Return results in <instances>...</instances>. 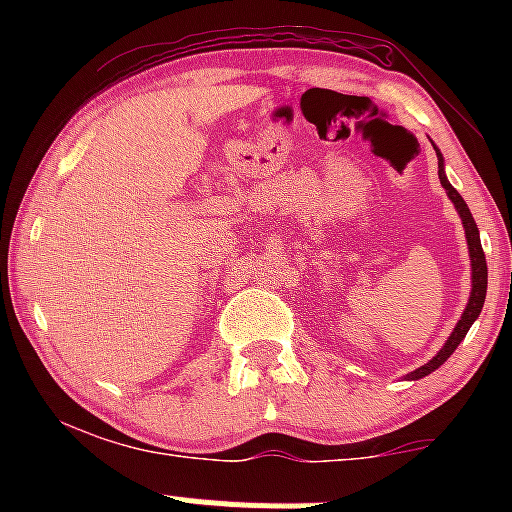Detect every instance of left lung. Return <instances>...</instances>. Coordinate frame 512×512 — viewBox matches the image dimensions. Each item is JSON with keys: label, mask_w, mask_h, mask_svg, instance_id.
<instances>
[{"label": "left lung", "mask_w": 512, "mask_h": 512, "mask_svg": "<svg viewBox=\"0 0 512 512\" xmlns=\"http://www.w3.org/2000/svg\"><path fill=\"white\" fill-rule=\"evenodd\" d=\"M438 154V149H436ZM438 178H440V185L445 187V192H448V197L452 199V204H455V209L460 211L462 216V223H464V233H467V245H469V257H472V296H469V303L467 308H464L462 313V320L457 322V327L452 330L450 339L445 342L443 349L438 351L436 356L431 358V361L426 363V366L416 368L414 373H409L407 378L409 380H419L424 378V375L433 373V370L443 366L445 361L452 356V351L457 349V344L462 342L464 334L469 332V327H472V322L477 320L481 308H484V298H486V281H489V269H486V257H484V250H481V240H479V228L477 223L472 219V211H469L467 204H464V199L460 192L455 190V187L450 185L448 178H445V170H443V156L438 154Z\"/></svg>", "instance_id": "1"}]
</instances>
